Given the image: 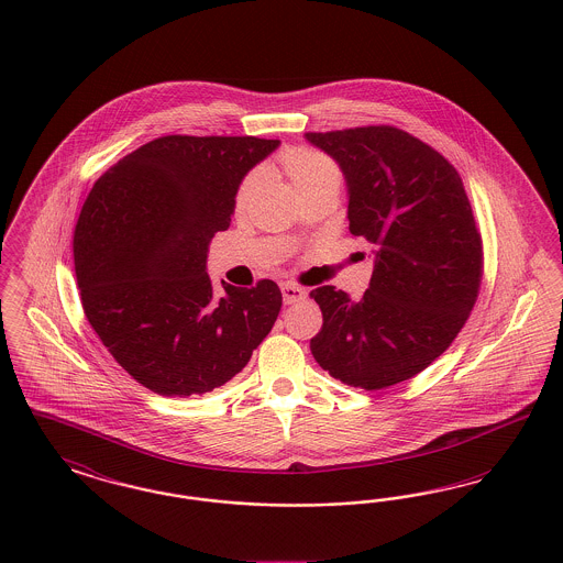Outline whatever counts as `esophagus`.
<instances>
[{
  "label": "esophagus",
  "instance_id": "1",
  "mask_svg": "<svg viewBox=\"0 0 563 563\" xmlns=\"http://www.w3.org/2000/svg\"><path fill=\"white\" fill-rule=\"evenodd\" d=\"M280 289H283V299H285L287 306L295 303V301H301L306 297V291L297 285H291V283H285Z\"/></svg>",
  "mask_w": 563,
  "mask_h": 563
}]
</instances>
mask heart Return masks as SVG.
<instances>
[{
    "label": "heart",
    "mask_w": 563,
    "mask_h": 563,
    "mask_svg": "<svg viewBox=\"0 0 563 563\" xmlns=\"http://www.w3.org/2000/svg\"><path fill=\"white\" fill-rule=\"evenodd\" d=\"M276 164L291 179L294 188L297 189V194L301 198L312 196V194H324V191L338 194L342 186L340 166L319 150L291 147L276 158ZM260 186H262L260 170H253L242 179L236 198H234V205L239 211L249 207V202L253 200Z\"/></svg>",
    "instance_id": "1"
}]
</instances>
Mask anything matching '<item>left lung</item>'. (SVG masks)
Returning <instances> with one entry per match:
<instances>
[{"mask_svg":"<svg viewBox=\"0 0 563 563\" xmlns=\"http://www.w3.org/2000/svg\"><path fill=\"white\" fill-rule=\"evenodd\" d=\"M338 162L349 230L374 246L358 299L331 285L310 291L322 329L310 340L331 377L363 390L409 379L443 354L482 283V236L454 166L395 126L308 133Z\"/></svg>","mask_w":563,"mask_h":563,"instance_id":"obj_1","label":"left lung"}]
</instances>
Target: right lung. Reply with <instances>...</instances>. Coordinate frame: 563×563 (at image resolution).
<instances>
[{"instance_id":"obj_1","label":"right lung","mask_w":563,"mask_h":563,"mask_svg":"<svg viewBox=\"0 0 563 563\" xmlns=\"http://www.w3.org/2000/svg\"><path fill=\"white\" fill-rule=\"evenodd\" d=\"M280 145L257 136L168 134L124 156L88 194L74 234L84 314L111 356L164 397L205 395L249 363L283 306L207 274L246 173Z\"/></svg>"}]
</instances>
